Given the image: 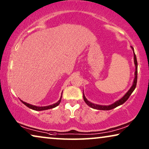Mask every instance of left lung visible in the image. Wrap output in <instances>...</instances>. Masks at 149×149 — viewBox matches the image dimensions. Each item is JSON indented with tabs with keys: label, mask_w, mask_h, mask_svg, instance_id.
Returning a JSON list of instances; mask_svg holds the SVG:
<instances>
[{
	"label": "left lung",
	"mask_w": 149,
	"mask_h": 149,
	"mask_svg": "<svg viewBox=\"0 0 149 149\" xmlns=\"http://www.w3.org/2000/svg\"><path fill=\"white\" fill-rule=\"evenodd\" d=\"M131 48L132 49L134 52V64H135V77H134V81H133V84H132V87H130V89L127 91V92L125 93V95H123V97H121V99L118 100L117 101H116L114 102L113 104L110 105H100V104H93L91 102H89L88 100H87L86 97H85L84 93H83V100H84L85 102L87 104L89 107H90L91 108L94 109H97V110H102V111H109V110H111L115 109V108L119 107V106L123 104V103H125L126 101L127 100V99L129 98V97L130 96V95L132 94V92L134 91L136 87V83H137V76H138V63H137V59H136V56L135 55V53H134V48L131 47Z\"/></svg>",
	"instance_id": "left-lung-1"
}]
</instances>
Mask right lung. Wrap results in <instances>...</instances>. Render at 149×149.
Masks as SVG:
<instances>
[{
    "label": "right lung",
    "instance_id": "obj_1",
    "mask_svg": "<svg viewBox=\"0 0 149 149\" xmlns=\"http://www.w3.org/2000/svg\"><path fill=\"white\" fill-rule=\"evenodd\" d=\"M62 95H61V97L59 100L56 103L54 104H52V105H49V106H46V107H37V106H34V105H32V104H28V103H26L25 102L22 101V100H20L22 102V103L24 104H25L26 107H28V108H30V109H32V110H34V111H45V110H48V109H53V108H55L56 107H58V106L60 104V102H61V100H62Z\"/></svg>",
    "mask_w": 149,
    "mask_h": 149
}]
</instances>
